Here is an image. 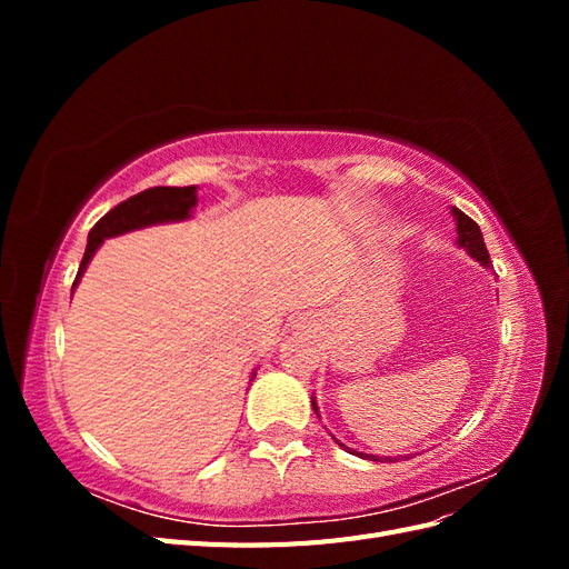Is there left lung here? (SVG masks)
<instances>
[{
	"instance_id": "left-lung-1",
	"label": "left lung",
	"mask_w": 569,
	"mask_h": 569,
	"mask_svg": "<svg viewBox=\"0 0 569 569\" xmlns=\"http://www.w3.org/2000/svg\"><path fill=\"white\" fill-rule=\"evenodd\" d=\"M453 218H456V230H458V247H462L465 251H468L475 261H479L481 266H491V258H489V251H487V247H485V237H481V230H479V226L477 222L470 218V216H465L462 211H458L456 206H453ZM313 403V410L318 412V403H316V399L311 401ZM339 443V441H337ZM339 446H343V443H339ZM343 449H347V446H343ZM349 453H356V456H360V458H368V460H377V462H382V460H389L391 462V458H380V456H368V453H358V451H351V449H347Z\"/></svg>"
}]
</instances>
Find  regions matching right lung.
Instances as JSON below:
<instances>
[{
	"label": "right lung",
	"mask_w": 569,
	"mask_h": 569,
	"mask_svg": "<svg viewBox=\"0 0 569 569\" xmlns=\"http://www.w3.org/2000/svg\"><path fill=\"white\" fill-rule=\"evenodd\" d=\"M194 206H197V184H189V187H151V189H144V192L134 194L126 201H120L118 206H113V209L90 230L88 249H84L82 263L78 268L73 287L82 278L84 268H88L94 251L101 247L104 239L116 237V234H126L130 230H140V228H147V226H157V222L184 220V218H189V213H192ZM251 380H253V377H251Z\"/></svg>",
	"instance_id": "right-lung-1"
}]
</instances>
